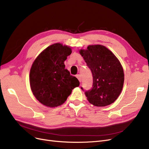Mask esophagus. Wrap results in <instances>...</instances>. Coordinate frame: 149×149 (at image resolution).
Here are the masks:
<instances>
[{"instance_id":"1","label":"esophagus","mask_w":149,"mask_h":149,"mask_svg":"<svg viewBox=\"0 0 149 149\" xmlns=\"http://www.w3.org/2000/svg\"><path fill=\"white\" fill-rule=\"evenodd\" d=\"M76 78L78 79V80L79 81V82L81 81V76L80 74H77V75H76Z\"/></svg>"}]
</instances>
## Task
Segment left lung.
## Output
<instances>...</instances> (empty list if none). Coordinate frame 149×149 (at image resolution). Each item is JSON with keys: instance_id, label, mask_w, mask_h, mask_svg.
Masks as SVG:
<instances>
[{"instance_id": "left-lung-1", "label": "left lung", "mask_w": 149, "mask_h": 149, "mask_svg": "<svg viewBox=\"0 0 149 149\" xmlns=\"http://www.w3.org/2000/svg\"><path fill=\"white\" fill-rule=\"evenodd\" d=\"M80 55L92 72V88L84 94L93 105L104 107L113 103L123 90V68L114 54L101 45H89L81 49ZM83 89V88H81Z\"/></svg>"}]
</instances>
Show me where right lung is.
<instances>
[{
	"label": "right lung",
	"instance_id": "right-lung-1",
	"mask_svg": "<svg viewBox=\"0 0 149 149\" xmlns=\"http://www.w3.org/2000/svg\"><path fill=\"white\" fill-rule=\"evenodd\" d=\"M71 48L60 43L44 49L36 58L30 71V85L35 98L43 105L55 107L63 104L78 79L70 75L64 64Z\"/></svg>",
	"mask_w": 149,
	"mask_h": 149
}]
</instances>
